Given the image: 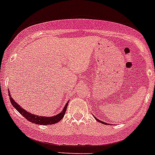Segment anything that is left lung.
<instances>
[{
  "label": "left lung",
  "mask_w": 155,
  "mask_h": 155,
  "mask_svg": "<svg viewBox=\"0 0 155 155\" xmlns=\"http://www.w3.org/2000/svg\"><path fill=\"white\" fill-rule=\"evenodd\" d=\"M95 119H96V118H95ZM96 120H97V121H98V122H99V123H101V124H105H105H106V123H104V122L101 121V120H98V119H96Z\"/></svg>",
  "instance_id": "left-lung-1"
}]
</instances>
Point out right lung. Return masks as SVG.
Segmentation results:
<instances>
[{"label": "right lung", "instance_id": "add662e5", "mask_svg": "<svg viewBox=\"0 0 155 155\" xmlns=\"http://www.w3.org/2000/svg\"><path fill=\"white\" fill-rule=\"evenodd\" d=\"M8 93H9V97H10L11 102H12V105H13L14 107L15 108L16 110H17L18 112H19L20 114L22 115L27 120H28V121L31 122V123H33V124H39V125H50V124H57V123L60 122L63 118H64V114H65L66 110H67V108H68V104L67 103L61 113H59V114L56 115V116H52V117L36 116V115L35 114H31V113H28V112H27L25 109L21 108V106H20L18 103H16V102L14 101L13 98L11 97V94L9 91H8Z\"/></svg>", "mask_w": 155, "mask_h": 155}]
</instances>
